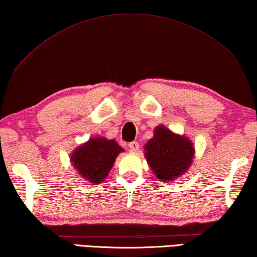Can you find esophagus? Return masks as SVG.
Segmentation results:
<instances>
[{
    "mask_svg": "<svg viewBox=\"0 0 257 257\" xmlns=\"http://www.w3.org/2000/svg\"><path fill=\"white\" fill-rule=\"evenodd\" d=\"M128 148H130V151L131 152H138L139 151V149H140V144H139V142H131L130 144H128Z\"/></svg>",
    "mask_w": 257,
    "mask_h": 257,
    "instance_id": "1",
    "label": "esophagus"
}]
</instances>
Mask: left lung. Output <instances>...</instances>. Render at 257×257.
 Listing matches in <instances>:
<instances>
[{"label": "left lung", "instance_id": "obj_1", "mask_svg": "<svg viewBox=\"0 0 257 257\" xmlns=\"http://www.w3.org/2000/svg\"><path fill=\"white\" fill-rule=\"evenodd\" d=\"M144 156L149 167L160 181H174L190 168L195 157L191 140L159 125L153 138L144 145Z\"/></svg>", "mask_w": 257, "mask_h": 257}]
</instances>
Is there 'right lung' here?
Instances as JSON below:
<instances>
[{
    "instance_id": "obj_1",
    "label": "right lung",
    "mask_w": 257,
    "mask_h": 257,
    "mask_svg": "<svg viewBox=\"0 0 257 257\" xmlns=\"http://www.w3.org/2000/svg\"><path fill=\"white\" fill-rule=\"evenodd\" d=\"M124 149L115 140L90 138L70 154V162L79 176L90 183H100L107 178L113 164Z\"/></svg>"
}]
</instances>
